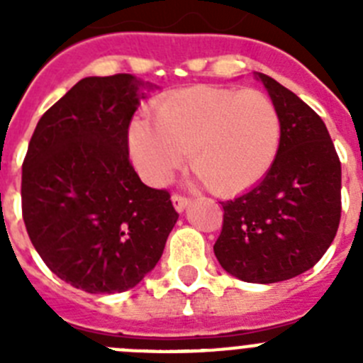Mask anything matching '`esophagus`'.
<instances>
[{
	"label": "esophagus",
	"instance_id": "esophagus-1",
	"mask_svg": "<svg viewBox=\"0 0 363 363\" xmlns=\"http://www.w3.org/2000/svg\"><path fill=\"white\" fill-rule=\"evenodd\" d=\"M189 201H191V198L185 196V194H179V192H174V194H172V205H174V209L178 211V213H182V211L187 207Z\"/></svg>",
	"mask_w": 363,
	"mask_h": 363
}]
</instances>
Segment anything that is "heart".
Returning <instances> with one entry per match:
<instances>
[{"mask_svg": "<svg viewBox=\"0 0 363 363\" xmlns=\"http://www.w3.org/2000/svg\"><path fill=\"white\" fill-rule=\"evenodd\" d=\"M281 120L259 91L192 86L163 98L154 121L136 120L129 143L140 171L165 184L189 152L192 171L216 194L255 187L277 160Z\"/></svg>", "mask_w": 363, "mask_h": 363, "instance_id": "b5f03b06", "label": "heart"}]
</instances>
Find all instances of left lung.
<instances>
[{
	"mask_svg": "<svg viewBox=\"0 0 363 363\" xmlns=\"http://www.w3.org/2000/svg\"><path fill=\"white\" fill-rule=\"evenodd\" d=\"M258 78L280 112V149L258 185L221 201L214 255L240 280L277 284L314 267L335 240L342 165L322 118L277 79Z\"/></svg>",
	"mask_w": 363,
	"mask_h": 363,
	"instance_id": "left-lung-1",
	"label": "left lung"
}]
</instances>
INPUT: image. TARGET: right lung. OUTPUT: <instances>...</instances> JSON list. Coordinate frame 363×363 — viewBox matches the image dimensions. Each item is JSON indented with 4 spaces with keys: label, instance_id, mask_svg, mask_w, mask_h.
Returning <instances> with one entry per match:
<instances>
[{
    "label": "right lung",
    "instance_id": "obj_1",
    "mask_svg": "<svg viewBox=\"0 0 363 363\" xmlns=\"http://www.w3.org/2000/svg\"><path fill=\"white\" fill-rule=\"evenodd\" d=\"M143 83L85 78L38 121L21 171V213L45 265L76 289H133L162 258L178 220L167 189L143 184L129 125Z\"/></svg>",
    "mask_w": 363,
    "mask_h": 363
}]
</instances>
